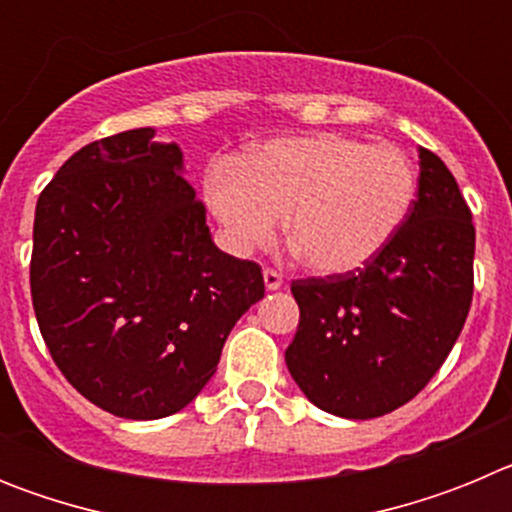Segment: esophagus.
Returning a JSON list of instances; mask_svg holds the SVG:
<instances>
[{
  "label": "esophagus",
  "mask_w": 512,
  "mask_h": 512,
  "mask_svg": "<svg viewBox=\"0 0 512 512\" xmlns=\"http://www.w3.org/2000/svg\"><path fill=\"white\" fill-rule=\"evenodd\" d=\"M264 284H266V289H269V292H274V289L282 287L284 279H282V274H279V271L264 269Z\"/></svg>",
  "instance_id": "obj_1"
}]
</instances>
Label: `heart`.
Here are the masks:
<instances>
[{
	"label": "heart",
	"instance_id": "obj_1",
	"mask_svg": "<svg viewBox=\"0 0 512 512\" xmlns=\"http://www.w3.org/2000/svg\"><path fill=\"white\" fill-rule=\"evenodd\" d=\"M415 192L418 171L405 153L341 133L266 140L205 176L207 207L230 251L266 246L284 215L302 264L325 277L369 264L405 223Z\"/></svg>",
	"mask_w": 512,
	"mask_h": 512
}]
</instances>
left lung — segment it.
<instances>
[{"mask_svg":"<svg viewBox=\"0 0 512 512\" xmlns=\"http://www.w3.org/2000/svg\"><path fill=\"white\" fill-rule=\"evenodd\" d=\"M418 158V197L369 264L292 282L300 325L287 369L312 405L338 418H379L413 400L469 315L472 212L441 158L428 148Z\"/></svg>","mask_w":512,"mask_h":512,"instance_id":"1","label":"left lung"}]
</instances>
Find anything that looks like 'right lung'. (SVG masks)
<instances>
[{
	"instance_id": "add662e5",
	"label": "right lung",
	"mask_w": 512,
	"mask_h": 512,
	"mask_svg": "<svg viewBox=\"0 0 512 512\" xmlns=\"http://www.w3.org/2000/svg\"><path fill=\"white\" fill-rule=\"evenodd\" d=\"M125 130L76 151L40 192L30 292L53 361L97 408H187L264 297L261 266L212 241L182 148Z\"/></svg>"
}]
</instances>
